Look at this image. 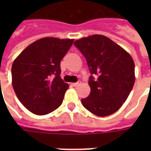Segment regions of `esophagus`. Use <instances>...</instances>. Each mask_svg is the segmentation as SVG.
<instances>
[{"label":"esophagus","mask_w":151,"mask_h":151,"mask_svg":"<svg viewBox=\"0 0 151 151\" xmlns=\"http://www.w3.org/2000/svg\"><path fill=\"white\" fill-rule=\"evenodd\" d=\"M80 84H81V82H75V83H73V86H79Z\"/></svg>","instance_id":"esophagus-1"}]
</instances>
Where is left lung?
<instances>
[{
    "label": "left lung",
    "mask_w": 151,
    "mask_h": 151,
    "mask_svg": "<svg viewBox=\"0 0 151 151\" xmlns=\"http://www.w3.org/2000/svg\"><path fill=\"white\" fill-rule=\"evenodd\" d=\"M85 56L90 72L91 93L82 99L84 108L98 116L113 114L122 106L135 82L134 61L123 47L109 38L93 35L74 41Z\"/></svg>",
    "instance_id": "left-lung-1"
}]
</instances>
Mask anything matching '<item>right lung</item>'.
I'll list each match as a JSON object with an SVG mask.
<instances>
[{"label": "right lung", "mask_w": 151, "mask_h": 151, "mask_svg": "<svg viewBox=\"0 0 151 151\" xmlns=\"http://www.w3.org/2000/svg\"><path fill=\"white\" fill-rule=\"evenodd\" d=\"M74 40L45 37L22 52L12 65V85L25 108L39 116L61 105L69 85L60 78V60Z\"/></svg>", "instance_id": "1"}]
</instances>
